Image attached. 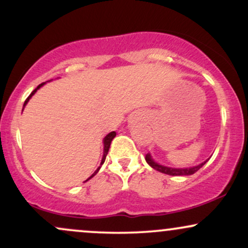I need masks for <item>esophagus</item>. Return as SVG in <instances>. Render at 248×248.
I'll list each match as a JSON object with an SVG mask.
<instances>
[{
  "label": "esophagus",
  "mask_w": 248,
  "mask_h": 248,
  "mask_svg": "<svg viewBox=\"0 0 248 248\" xmlns=\"http://www.w3.org/2000/svg\"><path fill=\"white\" fill-rule=\"evenodd\" d=\"M139 120V119L138 118H136V116H132V118H130L129 119V124H134V122H136V121H138Z\"/></svg>",
  "instance_id": "34e87169"
}]
</instances>
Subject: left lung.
Segmentation results:
<instances>
[{
	"label": "left lung",
	"mask_w": 248,
	"mask_h": 248,
	"mask_svg": "<svg viewBox=\"0 0 248 248\" xmlns=\"http://www.w3.org/2000/svg\"><path fill=\"white\" fill-rule=\"evenodd\" d=\"M146 161H147V163L149 164L152 168H154L155 170H157V171H160V172L167 173V175H170V176L193 175V173H195L196 171H198V170L201 169V168L207 162V160H206V161H204L203 163L198 164V166H196V167H191V168H169V167H164V166H161V164L156 163V162L153 160V157L150 154H147L146 155Z\"/></svg>",
	"instance_id": "8db88e82"
}]
</instances>
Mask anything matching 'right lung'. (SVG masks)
<instances>
[{
  "label": "right lung",
  "instance_id": "add662e5",
  "mask_svg": "<svg viewBox=\"0 0 248 248\" xmlns=\"http://www.w3.org/2000/svg\"><path fill=\"white\" fill-rule=\"evenodd\" d=\"M45 84V82H42V84L41 85H38V86H37V88H35V90H33L32 91V92H31V94L29 95V96H28V98H27V100H25V102H24V105H23V108H24V106H25V105H27L28 104V101H29L30 100V98H31V96H32L33 94H35V93L37 92V90H38V88H41L42 86H43V85H44ZM115 135H116V133L115 132H110L109 134H108V135H106V138H105L104 139V156H102V160H101V163H100V166H101V164H104V162H105V160H106V156H107V154H108V150H109V147H110V142H112V140H113V139H114L115 138ZM99 169H100V167H99L98 168V169H96L95 170V171L94 172H93V175L92 176H91V177H88L87 179H86V181H85V182H87L88 181V179H91V178H92L93 177V176H94L95 175V173L96 172H98L99 171Z\"/></svg>",
  "mask_w": 248,
  "mask_h": 248
}]
</instances>
